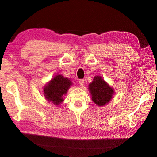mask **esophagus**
<instances>
[{
	"mask_svg": "<svg viewBox=\"0 0 157 157\" xmlns=\"http://www.w3.org/2000/svg\"><path fill=\"white\" fill-rule=\"evenodd\" d=\"M79 86H84V79H79Z\"/></svg>",
	"mask_w": 157,
	"mask_h": 157,
	"instance_id": "obj_1",
	"label": "esophagus"
}]
</instances>
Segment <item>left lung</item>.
<instances>
[{
    "label": "left lung",
    "mask_w": 157,
    "mask_h": 157,
    "mask_svg": "<svg viewBox=\"0 0 157 157\" xmlns=\"http://www.w3.org/2000/svg\"><path fill=\"white\" fill-rule=\"evenodd\" d=\"M92 101L98 106L107 105L113 98L115 90L101 76H95L88 86Z\"/></svg>",
    "instance_id": "obj_1"
}]
</instances>
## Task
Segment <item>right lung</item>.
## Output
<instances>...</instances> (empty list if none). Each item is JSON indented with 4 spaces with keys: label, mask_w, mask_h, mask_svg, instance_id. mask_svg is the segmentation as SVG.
I'll list each match as a JSON object with an SVG mask.
<instances>
[{
    "label": "right lung",
    "mask_w": 157,
    "mask_h": 157,
    "mask_svg": "<svg viewBox=\"0 0 157 157\" xmlns=\"http://www.w3.org/2000/svg\"><path fill=\"white\" fill-rule=\"evenodd\" d=\"M72 84L71 79L65 78L61 74L56 75L43 88L46 100L54 105L59 106L64 101L63 97Z\"/></svg>",
    "instance_id": "1"
}]
</instances>
